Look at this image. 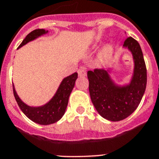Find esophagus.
<instances>
[{"label":"esophagus","instance_id":"esophagus-1","mask_svg":"<svg viewBox=\"0 0 159 159\" xmlns=\"http://www.w3.org/2000/svg\"><path fill=\"white\" fill-rule=\"evenodd\" d=\"M77 72H78V76L79 77H86L87 76V71L84 68H82V67L77 70Z\"/></svg>","mask_w":159,"mask_h":159}]
</instances>
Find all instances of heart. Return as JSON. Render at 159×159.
<instances>
[{
	"instance_id": "obj_1",
	"label": "heart",
	"mask_w": 159,
	"mask_h": 159,
	"mask_svg": "<svg viewBox=\"0 0 159 159\" xmlns=\"http://www.w3.org/2000/svg\"><path fill=\"white\" fill-rule=\"evenodd\" d=\"M96 48H97V45L96 46ZM112 54H113V47L110 45V44L106 45L98 55L97 63L99 66H103V65L107 64L110 62V60L112 57Z\"/></svg>"
}]
</instances>
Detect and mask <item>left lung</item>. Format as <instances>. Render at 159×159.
Listing matches in <instances>:
<instances>
[{"instance_id": "1", "label": "left lung", "mask_w": 159, "mask_h": 159, "mask_svg": "<svg viewBox=\"0 0 159 159\" xmlns=\"http://www.w3.org/2000/svg\"><path fill=\"white\" fill-rule=\"evenodd\" d=\"M133 54L134 68L130 83L117 86L111 80L108 71L96 68L87 72L89 92L97 112L111 121H120L130 116L140 103L146 89L147 69L140 45L132 37L124 42Z\"/></svg>"}]
</instances>
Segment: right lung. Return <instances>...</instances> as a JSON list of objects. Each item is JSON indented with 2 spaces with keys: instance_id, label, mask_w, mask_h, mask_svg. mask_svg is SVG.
I'll list each match as a JSON object with an SVG mask.
<instances>
[{
  "instance_id": "right-lung-1",
  "label": "right lung",
  "mask_w": 159,
  "mask_h": 159,
  "mask_svg": "<svg viewBox=\"0 0 159 159\" xmlns=\"http://www.w3.org/2000/svg\"><path fill=\"white\" fill-rule=\"evenodd\" d=\"M46 33H48V31H45V30H43V29L34 30L29 34H27L25 39L20 44L19 48H20L30 41L34 40L36 38H38ZM77 78V72H74L73 74L65 77L61 82L56 94L44 106L32 107V106L25 104L20 99V97H18L13 86L14 96H15V98H16L19 107L30 120L35 123L39 124V125H50V124H53L59 120L62 117V116L64 115L67 103H68V98H69L70 94L74 87L75 82H76Z\"/></svg>"
}]
</instances>
